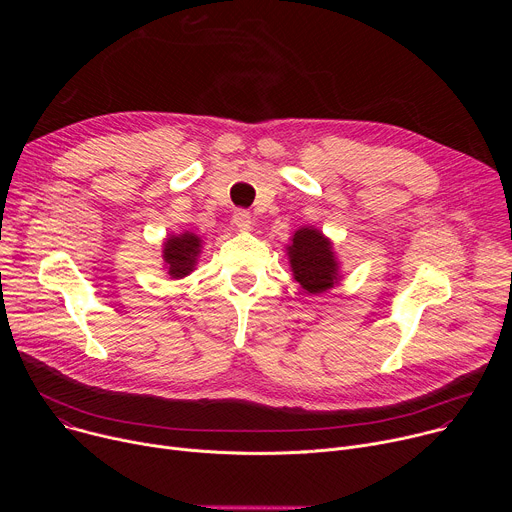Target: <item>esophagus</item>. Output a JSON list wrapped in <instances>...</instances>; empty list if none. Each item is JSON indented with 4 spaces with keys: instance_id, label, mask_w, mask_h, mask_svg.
I'll return each mask as SVG.
<instances>
[{
    "instance_id": "esophagus-1",
    "label": "esophagus",
    "mask_w": 512,
    "mask_h": 512,
    "mask_svg": "<svg viewBox=\"0 0 512 512\" xmlns=\"http://www.w3.org/2000/svg\"><path fill=\"white\" fill-rule=\"evenodd\" d=\"M233 225L239 231H249L251 229V214L247 210H235L233 214Z\"/></svg>"
}]
</instances>
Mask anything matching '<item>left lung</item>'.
I'll use <instances>...</instances> for the list:
<instances>
[{"label": "left lung", "instance_id": "left-lung-1", "mask_svg": "<svg viewBox=\"0 0 512 512\" xmlns=\"http://www.w3.org/2000/svg\"><path fill=\"white\" fill-rule=\"evenodd\" d=\"M287 255L294 279L308 294H324L326 289L338 283L340 273L332 243L318 229H298L294 239H291V245L287 247Z\"/></svg>", "mask_w": 512, "mask_h": 512}]
</instances>
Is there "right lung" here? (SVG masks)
Returning <instances> with one entry per match:
<instances>
[{"label":"right lung","instance_id":"right-lung-1","mask_svg":"<svg viewBox=\"0 0 512 512\" xmlns=\"http://www.w3.org/2000/svg\"><path fill=\"white\" fill-rule=\"evenodd\" d=\"M200 247H202L200 237L190 231L168 237L164 243V255H162L168 275L172 279H182L188 273H192L196 267V259L200 255Z\"/></svg>","mask_w":512,"mask_h":512}]
</instances>
